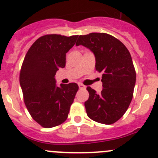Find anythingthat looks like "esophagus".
I'll return each instance as SVG.
<instances>
[{
	"label": "esophagus",
	"mask_w": 158,
	"mask_h": 158,
	"mask_svg": "<svg viewBox=\"0 0 158 158\" xmlns=\"http://www.w3.org/2000/svg\"><path fill=\"white\" fill-rule=\"evenodd\" d=\"M78 87H79L80 89H84V88H85V86L84 85H82V84H78Z\"/></svg>",
	"instance_id": "obj_1"
}]
</instances>
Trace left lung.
Returning a JSON list of instances; mask_svg holds the SVG:
<instances>
[{
	"mask_svg": "<svg viewBox=\"0 0 158 158\" xmlns=\"http://www.w3.org/2000/svg\"><path fill=\"white\" fill-rule=\"evenodd\" d=\"M80 45L94 53L96 70L102 72V91L87 88V115L97 123L110 125L124 115L133 98L136 71L131 55L122 42L106 33L80 35L76 46Z\"/></svg>",
	"mask_w": 158,
	"mask_h": 158,
	"instance_id": "obj_1",
	"label": "left lung"
}]
</instances>
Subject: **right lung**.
Wrapping results in <instances>:
<instances>
[{"instance_id": "add662e5", "label": "right lung", "mask_w": 158, "mask_h": 158, "mask_svg": "<svg viewBox=\"0 0 158 158\" xmlns=\"http://www.w3.org/2000/svg\"><path fill=\"white\" fill-rule=\"evenodd\" d=\"M78 35H46L31 45L20 72L24 102L32 118L44 128L60 125L68 116L78 85L56 84L55 75L66 65V53Z\"/></svg>"}]
</instances>
